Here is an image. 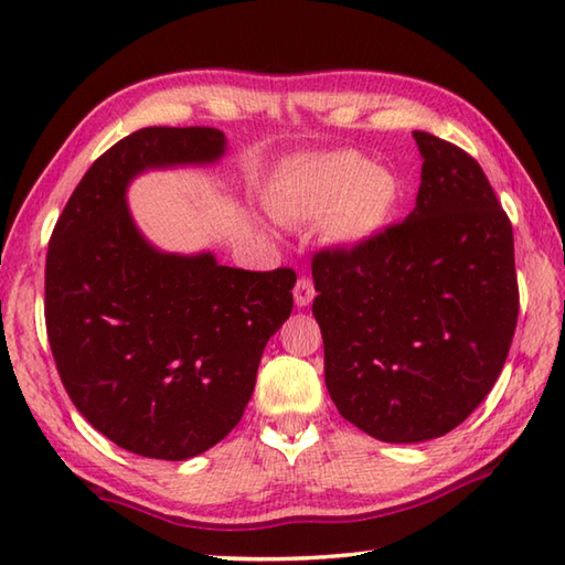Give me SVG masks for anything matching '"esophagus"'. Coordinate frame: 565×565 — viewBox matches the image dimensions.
Instances as JSON below:
<instances>
[{"instance_id":"esophagus-1","label":"esophagus","mask_w":565,"mask_h":565,"mask_svg":"<svg viewBox=\"0 0 565 565\" xmlns=\"http://www.w3.org/2000/svg\"><path fill=\"white\" fill-rule=\"evenodd\" d=\"M313 298H316L313 281H310L308 276H301V279H298L296 286H294V301H296V306L298 308H306V306L313 303Z\"/></svg>"}]
</instances>
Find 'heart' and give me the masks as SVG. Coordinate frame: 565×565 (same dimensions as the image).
<instances>
[{
	"mask_svg": "<svg viewBox=\"0 0 565 565\" xmlns=\"http://www.w3.org/2000/svg\"><path fill=\"white\" fill-rule=\"evenodd\" d=\"M403 186L388 167L371 164L350 150L303 154L284 167L269 194L276 218L308 223L322 218L334 247H362L386 231L401 206Z\"/></svg>",
	"mask_w": 565,
	"mask_h": 565,
	"instance_id": "b5f03b06",
	"label": "heart"
}]
</instances>
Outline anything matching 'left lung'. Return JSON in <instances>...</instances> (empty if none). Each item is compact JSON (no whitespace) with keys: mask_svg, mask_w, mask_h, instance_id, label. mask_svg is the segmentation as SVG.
Instances as JSON below:
<instances>
[{"mask_svg":"<svg viewBox=\"0 0 565 565\" xmlns=\"http://www.w3.org/2000/svg\"><path fill=\"white\" fill-rule=\"evenodd\" d=\"M413 138L425 160L413 213L313 257L330 398L391 444L447 435L483 403L520 313L512 225L481 164L431 134Z\"/></svg>","mask_w":565,"mask_h":565,"instance_id":"obj_1","label":"left lung"}]
</instances>
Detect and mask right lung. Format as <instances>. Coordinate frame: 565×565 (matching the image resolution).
<instances>
[{"label":"right lung","mask_w":565,"mask_h":565,"mask_svg":"<svg viewBox=\"0 0 565 565\" xmlns=\"http://www.w3.org/2000/svg\"><path fill=\"white\" fill-rule=\"evenodd\" d=\"M223 152L218 128L136 130L82 177L47 245L45 328L63 386L94 429L148 459H191L239 423L294 310V269L170 255L130 218V179Z\"/></svg>","instance_id":"right-lung-1"}]
</instances>
